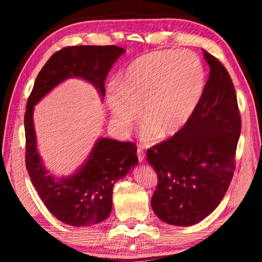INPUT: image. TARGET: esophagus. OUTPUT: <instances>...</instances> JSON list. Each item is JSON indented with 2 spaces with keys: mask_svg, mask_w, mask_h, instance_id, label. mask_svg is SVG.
<instances>
[{
  "mask_svg": "<svg viewBox=\"0 0 262 262\" xmlns=\"http://www.w3.org/2000/svg\"><path fill=\"white\" fill-rule=\"evenodd\" d=\"M137 157H138V161H140V162H143L144 158H145V152H144V149L142 147L137 148Z\"/></svg>",
  "mask_w": 262,
  "mask_h": 262,
  "instance_id": "1",
  "label": "esophagus"
}]
</instances>
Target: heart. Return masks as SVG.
Instances as JSON below:
<instances>
[{
    "mask_svg": "<svg viewBox=\"0 0 262 262\" xmlns=\"http://www.w3.org/2000/svg\"><path fill=\"white\" fill-rule=\"evenodd\" d=\"M205 85V70L190 51L154 52L136 58L107 88V103L117 128L125 130L137 117L144 120L142 136L174 134L187 124Z\"/></svg>",
    "mask_w": 262,
    "mask_h": 262,
    "instance_id": "heart-1",
    "label": "heart"
}]
</instances>
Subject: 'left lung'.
Returning <instances> with one entry per match:
<instances>
[{
	"label": "left lung",
	"instance_id": "left-lung-1",
	"mask_svg": "<svg viewBox=\"0 0 262 262\" xmlns=\"http://www.w3.org/2000/svg\"><path fill=\"white\" fill-rule=\"evenodd\" d=\"M203 53L209 77L190 119L146 153L158 174L152 208L159 219L177 226L196 224L220 205L234 174L241 134L229 72L213 55Z\"/></svg>",
	"mask_w": 262,
	"mask_h": 262
}]
</instances>
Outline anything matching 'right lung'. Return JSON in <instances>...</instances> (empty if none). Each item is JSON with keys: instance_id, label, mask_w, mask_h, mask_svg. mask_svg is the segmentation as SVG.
Masks as SVG:
<instances>
[{"instance_id": "obj_1", "label": "right lung", "mask_w": 262, "mask_h": 262, "mask_svg": "<svg viewBox=\"0 0 262 262\" xmlns=\"http://www.w3.org/2000/svg\"><path fill=\"white\" fill-rule=\"evenodd\" d=\"M124 52V48L113 45L62 48L52 55L39 72L28 98L25 114L27 171L47 209L71 226H91L110 215L114 185L138 162L136 144L101 138L80 171L70 178L55 180L47 174L37 152L33 105L69 77L90 81L104 96L105 77Z\"/></svg>"}]
</instances>
